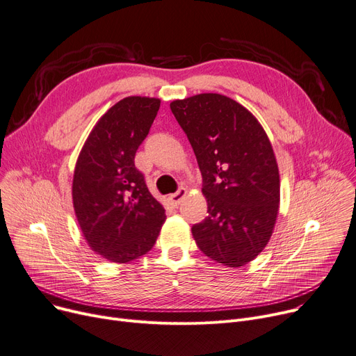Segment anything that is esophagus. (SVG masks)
Wrapping results in <instances>:
<instances>
[{"instance_id":"1","label":"esophagus","mask_w":356,"mask_h":356,"mask_svg":"<svg viewBox=\"0 0 356 356\" xmlns=\"http://www.w3.org/2000/svg\"><path fill=\"white\" fill-rule=\"evenodd\" d=\"M184 197H186V188H184V187H180L176 193L170 195L169 199H170V202H172L175 206H177V204H180V203L183 202Z\"/></svg>"}]
</instances>
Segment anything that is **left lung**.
<instances>
[{"instance_id": "left-lung-1", "label": "left lung", "mask_w": 356, "mask_h": 356, "mask_svg": "<svg viewBox=\"0 0 356 356\" xmlns=\"http://www.w3.org/2000/svg\"><path fill=\"white\" fill-rule=\"evenodd\" d=\"M203 177L207 218L192 227L199 249L229 268L253 260L277 218L280 181L270 141L254 115L222 94L170 103Z\"/></svg>"}]
</instances>
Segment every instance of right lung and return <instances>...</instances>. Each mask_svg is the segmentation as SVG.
I'll return each mask as SVG.
<instances>
[{
    "label": "right lung",
    "instance_id": "add662e5",
    "mask_svg": "<svg viewBox=\"0 0 356 356\" xmlns=\"http://www.w3.org/2000/svg\"><path fill=\"white\" fill-rule=\"evenodd\" d=\"M160 108L159 99L126 97L94 126L80 152L73 204L88 246L114 264L146 254L165 220L134 165Z\"/></svg>",
    "mask_w": 356,
    "mask_h": 356
}]
</instances>
